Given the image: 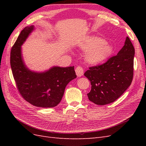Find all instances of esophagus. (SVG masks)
<instances>
[{"mask_svg":"<svg viewBox=\"0 0 146 146\" xmlns=\"http://www.w3.org/2000/svg\"><path fill=\"white\" fill-rule=\"evenodd\" d=\"M76 72L77 77H82L83 75V69L82 67H80V66H78L76 69Z\"/></svg>","mask_w":146,"mask_h":146,"instance_id":"1","label":"esophagus"}]
</instances>
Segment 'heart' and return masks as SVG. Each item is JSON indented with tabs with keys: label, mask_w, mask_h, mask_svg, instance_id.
<instances>
[{
	"label": "heart",
	"mask_w": 146,
	"mask_h": 146,
	"mask_svg": "<svg viewBox=\"0 0 146 146\" xmlns=\"http://www.w3.org/2000/svg\"><path fill=\"white\" fill-rule=\"evenodd\" d=\"M83 52H87L85 58L91 64H99L108 60L113 52V47L105 41V39L90 36L82 46Z\"/></svg>",
	"instance_id": "heart-1"
}]
</instances>
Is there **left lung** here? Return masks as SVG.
Here are the masks:
<instances>
[{"instance_id":"left-lung-1","label":"left lung","mask_w":146,"mask_h":146,"mask_svg":"<svg viewBox=\"0 0 146 146\" xmlns=\"http://www.w3.org/2000/svg\"><path fill=\"white\" fill-rule=\"evenodd\" d=\"M134 56V47L127 37L117 55L86 70L84 75L91 85V90L87 94L89 100L96 105H105L117 99L133 80Z\"/></svg>"}]
</instances>
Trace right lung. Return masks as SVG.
Instances as JSON below:
<instances>
[{"instance_id": "1", "label": "right lung", "mask_w": 146, "mask_h": 146, "mask_svg": "<svg viewBox=\"0 0 146 146\" xmlns=\"http://www.w3.org/2000/svg\"><path fill=\"white\" fill-rule=\"evenodd\" d=\"M34 29V25L25 27L12 47V73L17 89L26 101L38 107L52 108L60 102L66 86L77 76L74 66H54L41 72L32 71L26 66L22 56L21 46Z\"/></svg>"}]
</instances>
